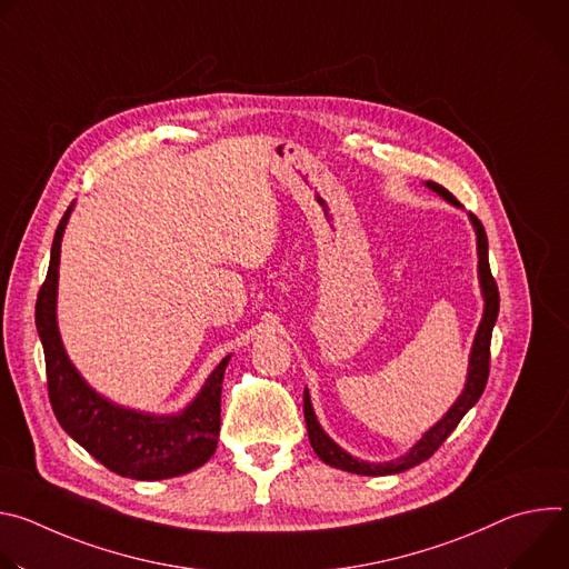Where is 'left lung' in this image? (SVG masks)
Returning <instances> with one entry per match:
<instances>
[{"mask_svg": "<svg viewBox=\"0 0 569 569\" xmlns=\"http://www.w3.org/2000/svg\"><path fill=\"white\" fill-rule=\"evenodd\" d=\"M428 189H432L435 193H439L443 200H448L450 204L459 207L457 198L443 189L437 182H426ZM470 222L475 227L477 233V257H479V286H481V295H483V315L479 321V329L470 349V360H468V378H466V387L461 391V396L455 400L452 408L446 412V417L435 423L423 437L421 441H417L408 455H402L393 461H382V463H373V461H362L353 455H349L347 450H342L327 432L321 430L312 405H310V396L308 389H303V419H306V428H308V439L312 450L317 452V457L329 463L333 468L347 470V472H356V475H396L402 470H410L419 463H423L426 459H430L439 446L450 437V432L459 426V421L466 417V412L472 408V405L479 400V396L483 393L486 380H489V369H491V333L496 327V319L500 312V292H498V283L491 274V266H489V238H486L483 224L477 220V216L468 213Z\"/></svg>", "mask_w": 569, "mask_h": 569, "instance_id": "8db88e82", "label": "left lung"}]
</instances>
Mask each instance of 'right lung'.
Instances as JSON below:
<instances>
[{
    "label": "right lung",
    "mask_w": 569,
    "mask_h": 569,
    "mask_svg": "<svg viewBox=\"0 0 569 569\" xmlns=\"http://www.w3.org/2000/svg\"><path fill=\"white\" fill-rule=\"evenodd\" d=\"M71 207L56 229L47 279L36 301V327L44 349L53 415L76 443L121 477L169 479L187 475L207 463L216 452L220 391L229 356L211 371L200 393L180 415L154 417L126 410L97 393L67 358L56 321L60 240Z\"/></svg>",
    "instance_id": "add662e5"
}]
</instances>
